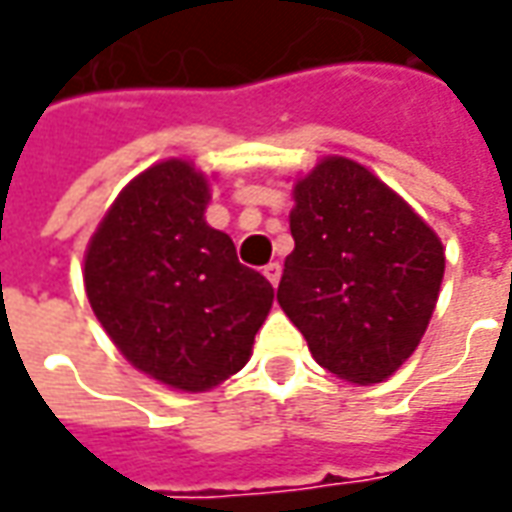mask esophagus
Instances as JSON below:
<instances>
[{"label":"esophagus","mask_w":512,"mask_h":512,"mask_svg":"<svg viewBox=\"0 0 512 512\" xmlns=\"http://www.w3.org/2000/svg\"><path fill=\"white\" fill-rule=\"evenodd\" d=\"M264 278H267L273 287H278V281H281V264L278 262L267 264V267H264Z\"/></svg>","instance_id":"esophagus-1"}]
</instances>
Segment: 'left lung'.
<instances>
[{
    "label": "left lung",
    "mask_w": 512,
    "mask_h": 512,
    "mask_svg": "<svg viewBox=\"0 0 512 512\" xmlns=\"http://www.w3.org/2000/svg\"><path fill=\"white\" fill-rule=\"evenodd\" d=\"M278 303L317 365L351 384L390 379L418 348L446 270L440 236L368 167L326 155L292 186Z\"/></svg>",
    "instance_id": "left-lung-1"
}]
</instances>
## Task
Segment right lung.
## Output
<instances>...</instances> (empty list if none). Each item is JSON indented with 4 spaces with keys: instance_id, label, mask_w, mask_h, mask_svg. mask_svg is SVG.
Returning a JSON list of instances; mask_svg holds the SVG:
<instances>
[{
    "instance_id": "1",
    "label": "right lung",
    "mask_w": 512,
    "mask_h": 512,
    "mask_svg": "<svg viewBox=\"0 0 512 512\" xmlns=\"http://www.w3.org/2000/svg\"><path fill=\"white\" fill-rule=\"evenodd\" d=\"M211 183L186 158L139 172L91 234L83 284L94 315L136 370L206 393L245 368L273 306L270 281L206 222Z\"/></svg>"
}]
</instances>
